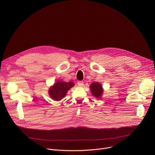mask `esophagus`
Segmentation results:
<instances>
[{"mask_svg":"<svg viewBox=\"0 0 155 155\" xmlns=\"http://www.w3.org/2000/svg\"><path fill=\"white\" fill-rule=\"evenodd\" d=\"M77 84L78 86H83L84 85V83L82 81H78L77 83Z\"/></svg>","mask_w":155,"mask_h":155,"instance_id":"obj_1","label":"esophagus"}]
</instances>
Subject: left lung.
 <instances>
[{
    "label": "left lung",
    "mask_w": 155,
    "mask_h": 155,
    "mask_svg": "<svg viewBox=\"0 0 155 155\" xmlns=\"http://www.w3.org/2000/svg\"><path fill=\"white\" fill-rule=\"evenodd\" d=\"M90 91L92 95L97 99H100L104 93V89L101 83L98 82H93L90 86Z\"/></svg>",
    "instance_id": "1"
}]
</instances>
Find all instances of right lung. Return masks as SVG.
Returning a JSON list of instances; mask_svg holds the SVG:
<instances>
[{
    "mask_svg": "<svg viewBox=\"0 0 155 155\" xmlns=\"http://www.w3.org/2000/svg\"><path fill=\"white\" fill-rule=\"evenodd\" d=\"M75 84L73 81L66 82L62 80H57L49 88L48 94L50 97L54 101H59L66 96L68 91Z\"/></svg>",
    "mask_w": 155,
    "mask_h": 155,
    "instance_id": "1",
    "label": "right lung"
}]
</instances>
